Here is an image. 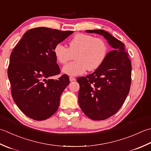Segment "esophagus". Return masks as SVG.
Instances as JSON below:
<instances>
[{
  "mask_svg": "<svg viewBox=\"0 0 151 151\" xmlns=\"http://www.w3.org/2000/svg\"><path fill=\"white\" fill-rule=\"evenodd\" d=\"M69 79H70V81H76V78H74V77H73V76H72L69 77Z\"/></svg>",
  "mask_w": 151,
  "mask_h": 151,
  "instance_id": "34e87169",
  "label": "esophagus"
}]
</instances>
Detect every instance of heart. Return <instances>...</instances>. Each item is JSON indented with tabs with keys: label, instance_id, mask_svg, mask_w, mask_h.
I'll list each match as a JSON object with an SVG mask.
<instances>
[{
	"label": "heart",
	"instance_id": "1",
	"mask_svg": "<svg viewBox=\"0 0 151 151\" xmlns=\"http://www.w3.org/2000/svg\"><path fill=\"white\" fill-rule=\"evenodd\" d=\"M108 50L107 43L100 38L85 34H77L69 42V47L58 44L54 47L55 58L61 64H66L74 55L75 60L63 68L68 75L78 76L86 70L93 71L105 60Z\"/></svg>",
	"mask_w": 151,
	"mask_h": 151
}]
</instances>
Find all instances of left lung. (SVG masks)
Masks as SVG:
<instances>
[{
    "label": "left lung",
    "instance_id": "1",
    "mask_svg": "<svg viewBox=\"0 0 151 151\" xmlns=\"http://www.w3.org/2000/svg\"><path fill=\"white\" fill-rule=\"evenodd\" d=\"M103 36L112 47L95 71L77 79L80 88L79 106L88 118L101 121L118 111L128 96L131 84L132 65L125 45L104 30H87Z\"/></svg>",
    "mask_w": 151,
    "mask_h": 151
}]
</instances>
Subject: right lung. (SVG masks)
<instances>
[{
  "mask_svg": "<svg viewBox=\"0 0 151 151\" xmlns=\"http://www.w3.org/2000/svg\"><path fill=\"white\" fill-rule=\"evenodd\" d=\"M73 32L47 27L30 29L12 52L8 76L12 98L29 118L43 121L57 111L61 94L70 81L67 75L50 78L60 72L53 50Z\"/></svg>",
  "mask_w": 151,
  "mask_h": 151,
  "instance_id": "add662e5",
  "label": "right lung"
}]
</instances>
